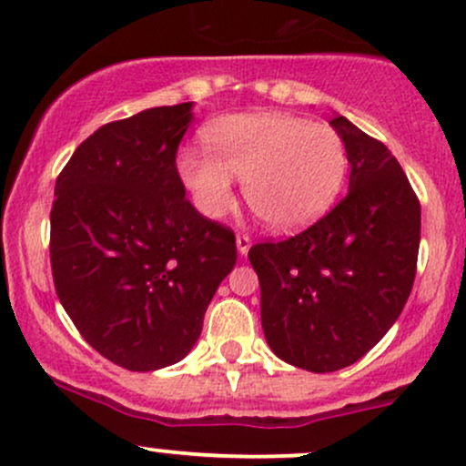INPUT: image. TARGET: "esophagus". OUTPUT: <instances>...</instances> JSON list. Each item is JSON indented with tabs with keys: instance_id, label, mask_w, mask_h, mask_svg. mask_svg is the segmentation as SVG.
I'll list each match as a JSON object with an SVG mask.
<instances>
[{
	"instance_id": "obj_1",
	"label": "esophagus",
	"mask_w": 466,
	"mask_h": 466,
	"mask_svg": "<svg viewBox=\"0 0 466 466\" xmlns=\"http://www.w3.org/2000/svg\"><path fill=\"white\" fill-rule=\"evenodd\" d=\"M251 248V238L248 237V234H237V249L240 256H245Z\"/></svg>"
}]
</instances>
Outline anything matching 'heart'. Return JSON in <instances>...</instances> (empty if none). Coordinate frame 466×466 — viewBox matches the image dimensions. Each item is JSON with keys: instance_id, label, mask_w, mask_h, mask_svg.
<instances>
[{"instance_id": "obj_1", "label": "heart", "mask_w": 466, "mask_h": 466, "mask_svg": "<svg viewBox=\"0 0 466 466\" xmlns=\"http://www.w3.org/2000/svg\"><path fill=\"white\" fill-rule=\"evenodd\" d=\"M206 153L186 148L179 177L203 215H226L232 177L243 181L248 206L278 232L300 229L329 210L344 184L349 155L326 122L282 111L228 116L203 129Z\"/></svg>"}]
</instances>
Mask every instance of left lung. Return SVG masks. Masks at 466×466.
<instances>
[{
    "instance_id": "obj_1",
    "label": "left lung",
    "mask_w": 466,
    "mask_h": 466,
    "mask_svg": "<svg viewBox=\"0 0 466 466\" xmlns=\"http://www.w3.org/2000/svg\"><path fill=\"white\" fill-rule=\"evenodd\" d=\"M330 125L349 155V195L304 232L248 254L267 344L311 372L350 366L388 333L410 298L420 243V203L397 157L344 116Z\"/></svg>"
}]
</instances>
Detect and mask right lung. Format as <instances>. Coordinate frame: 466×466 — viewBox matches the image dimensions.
<instances>
[{
    "label": "right lung",
    "mask_w": 466,
    "mask_h": 466,
    "mask_svg": "<svg viewBox=\"0 0 466 466\" xmlns=\"http://www.w3.org/2000/svg\"><path fill=\"white\" fill-rule=\"evenodd\" d=\"M192 103L94 131L56 177L50 260L56 296L92 349L133 372L188 355L237 263V238L186 199L177 148Z\"/></svg>",
    "instance_id": "1"
}]
</instances>
